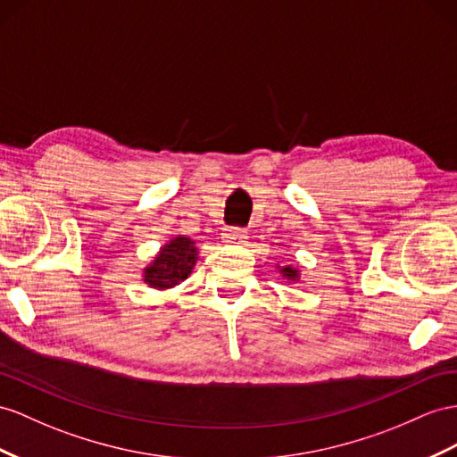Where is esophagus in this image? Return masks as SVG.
I'll list each match as a JSON object with an SVG mask.
<instances>
[{"instance_id":"esophagus-1","label":"esophagus","mask_w":457,"mask_h":457,"mask_svg":"<svg viewBox=\"0 0 457 457\" xmlns=\"http://www.w3.org/2000/svg\"><path fill=\"white\" fill-rule=\"evenodd\" d=\"M247 239V231L241 229V228H228L224 233H221V241L228 243V245H241Z\"/></svg>"}]
</instances>
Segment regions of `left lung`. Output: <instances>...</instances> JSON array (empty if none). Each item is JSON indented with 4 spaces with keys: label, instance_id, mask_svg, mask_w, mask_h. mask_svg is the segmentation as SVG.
Returning a JSON list of instances; mask_svg holds the SVG:
<instances>
[{
    "label": "left lung",
    "instance_id": "8db88e82",
    "mask_svg": "<svg viewBox=\"0 0 457 457\" xmlns=\"http://www.w3.org/2000/svg\"><path fill=\"white\" fill-rule=\"evenodd\" d=\"M279 274H282V278H286L287 282H299L301 279V274H299V268H294L291 264L287 266H276Z\"/></svg>",
    "mask_w": 457,
    "mask_h": 457
}]
</instances>
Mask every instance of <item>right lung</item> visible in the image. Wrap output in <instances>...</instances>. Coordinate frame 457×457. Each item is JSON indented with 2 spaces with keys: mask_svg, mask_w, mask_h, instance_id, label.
I'll list each match as a JSON object with an SVG mask.
<instances>
[{
  "mask_svg": "<svg viewBox=\"0 0 457 457\" xmlns=\"http://www.w3.org/2000/svg\"><path fill=\"white\" fill-rule=\"evenodd\" d=\"M198 259L195 241L178 236L168 241L145 268V284L154 289H171L191 276Z\"/></svg>",
  "mask_w": 457,
  "mask_h": 457,
  "instance_id": "obj_1",
  "label": "right lung"
}]
</instances>
